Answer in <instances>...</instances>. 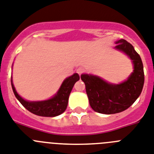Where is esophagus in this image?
<instances>
[{
  "label": "esophagus",
  "mask_w": 154,
  "mask_h": 154,
  "mask_svg": "<svg viewBox=\"0 0 154 154\" xmlns=\"http://www.w3.org/2000/svg\"><path fill=\"white\" fill-rule=\"evenodd\" d=\"M84 72H85V69H84L83 68H82V67H79V68H77V70H76V72H77L79 75H82Z\"/></svg>",
  "instance_id": "34e87169"
}]
</instances>
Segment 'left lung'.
I'll return each mask as SVG.
<instances>
[{
	"mask_svg": "<svg viewBox=\"0 0 154 154\" xmlns=\"http://www.w3.org/2000/svg\"><path fill=\"white\" fill-rule=\"evenodd\" d=\"M115 49L124 52L132 61L134 70L128 79L120 84H111L92 75L82 74L90 107L96 112L112 115L132 106L140 97L144 84L143 64L140 54L125 39L116 41Z\"/></svg>",
	"mask_w": 154,
	"mask_h": 154,
	"instance_id": "obj_1",
	"label": "left lung"
}]
</instances>
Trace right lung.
I'll use <instances>...</instances> for the list:
<instances>
[{
    "instance_id": "obj_1",
    "label": "right lung",
    "mask_w": 154,
    "mask_h": 154,
    "mask_svg": "<svg viewBox=\"0 0 154 154\" xmlns=\"http://www.w3.org/2000/svg\"><path fill=\"white\" fill-rule=\"evenodd\" d=\"M79 80V75L77 73L65 79L61 84V87L57 94L51 99L37 102H29L22 99L16 92L11 79V87L17 99L22 106L34 115L42 117H55L62 114L67 108L68 103V97L70 95L75 83Z\"/></svg>"
}]
</instances>
